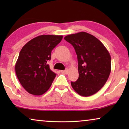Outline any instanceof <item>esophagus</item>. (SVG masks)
Listing matches in <instances>:
<instances>
[{
	"label": "esophagus",
	"mask_w": 129,
	"mask_h": 129,
	"mask_svg": "<svg viewBox=\"0 0 129 129\" xmlns=\"http://www.w3.org/2000/svg\"><path fill=\"white\" fill-rule=\"evenodd\" d=\"M61 73H63L66 74V75H67V74H68L69 70L68 69H66V70H61Z\"/></svg>",
	"instance_id": "34e87169"
}]
</instances>
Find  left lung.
I'll list each match as a JSON object with an SVG mask.
<instances>
[{
	"label": "left lung",
	"mask_w": 129,
	"mask_h": 129,
	"mask_svg": "<svg viewBox=\"0 0 129 129\" xmlns=\"http://www.w3.org/2000/svg\"><path fill=\"white\" fill-rule=\"evenodd\" d=\"M75 49L78 60L79 78L71 85L76 92L91 96L103 87L111 72V57L98 39L84 31L64 37Z\"/></svg>",
	"instance_id": "left-lung-1"
}]
</instances>
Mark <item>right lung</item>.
Instances as JSON below:
<instances>
[{
  "label": "right lung",
  "mask_w": 129,
  "mask_h": 129,
  "mask_svg": "<svg viewBox=\"0 0 129 129\" xmlns=\"http://www.w3.org/2000/svg\"><path fill=\"white\" fill-rule=\"evenodd\" d=\"M62 38L58 35H40L21 49L15 72L23 87L30 94L40 96L50 87L56 74L50 70L48 61L52 50Z\"/></svg>",
  "instance_id": "right-lung-1"
}]
</instances>
